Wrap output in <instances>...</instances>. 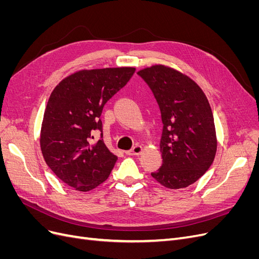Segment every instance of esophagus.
I'll return each instance as SVG.
<instances>
[{
  "mask_svg": "<svg viewBox=\"0 0 259 259\" xmlns=\"http://www.w3.org/2000/svg\"><path fill=\"white\" fill-rule=\"evenodd\" d=\"M142 151H143V147L140 145H136V146L133 147L131 150L126 151V154H128V155H138V154L142 153Z\"/></svg>",
  "mask_w": 259,
  "mask_h": 259,
  "instance_id": "esophagus-1",
  "label": "esophagus"
}]
</instances>
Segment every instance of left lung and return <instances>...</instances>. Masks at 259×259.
I'll list each match as a JSON object with an SVG mask.
<instances>
[{
  "label": "left lung",
  "mask_w": 259,
  "mask_h": 259,
  "mask_svg": "<svg viewBox=\"0 0 259 259\" xmlns=\"http://www.w3.org/2000/svg\"><path fill=\"white\" fill-rule=\"evenodd\" d=\"M137 74L152 91L163 123V162L151 176L169 189L190 186L209 168L217 149L205 94L189 76L165 66H152Z\"/></svg>",
  "instance_id": "left-lung-1"
}]
</instances>
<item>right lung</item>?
<instances>
[{"mask_svg": "<svg viewBox=\"0 0 259 259\" xmlns=\"http://www.w3.org/2000/svg\"><path fill=\"white\" fill-rule=\"evenodd\" d=\"M135 68L83 70L62 80L46 106L41 150L46 164L62 182L79 191H90L110 175L116 156L103 139L101 112L107 101L123 89Z\"/></svg>", "mask_w": 259, "mask_h": 259, "instance_id": "right-lung-1", "label": "right lung"}]
</instances>
